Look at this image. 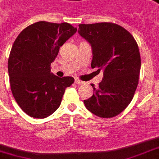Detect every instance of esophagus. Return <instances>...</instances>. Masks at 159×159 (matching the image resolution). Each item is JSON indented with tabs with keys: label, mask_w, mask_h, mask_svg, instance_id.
<instances>
[{
	"label": "esophagus",
	"mask_w": 159,
	"mask_h": 159,
	"mask_svg": "<svg viewBox=\"0 0 159 159\" xmlns=\"http://www.w3.org/2000/svg\"><path fill=\"white\" fill-rule=\"evenodd\" d=\"M75 83L77 84V85H82V84H83L84 82H82V81H80L79 79H76L75 80Z\"/></svg>",
	"instance_id": "obj_1"
}]
</instances>
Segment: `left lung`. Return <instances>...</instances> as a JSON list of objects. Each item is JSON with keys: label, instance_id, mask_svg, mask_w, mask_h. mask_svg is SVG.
<instances>
[{"label": "left lung", "instance_id": "left-lung-1", "mask_svg": "<svg viewBox=\"0 0 159 159\" xmlns=\"http://www.w3.org/2000/svg\"><path fill=\"white\" fill-rule=\"evenodd\" d=\"M78 26L80 35L91 45V68L103 69L102 82L98 88L91 84L94 93L84 100L85 106L97 116H116L130 103L138 85V45L133 35L117 24L99 22Z\"/></svg>", "mask_w": 159, "mask_h": 159}]
</instances>
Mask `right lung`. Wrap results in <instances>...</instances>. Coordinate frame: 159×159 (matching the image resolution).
I'll return each instance as SVG.
<instances>
[{
    "label": "right lung",
    "mask_w": 159,
    "mask_h": 159,
    "mask_svg": "<svg viewBox=\"0 0 159 159\" xmlns=\"http://www.w3.org/2000/svg\"><path fill=\"white\" fill-rule=\"evenodd\" d=\"M76 31L67 22L41 21L25 28L14 41L8 61L9 82L16 102L28 116H49L61 105L65 89L74 82L73 77L51 73V64L60 47Z\"/></svg>",
    "instance_id": "right-lung-1"
}]
</instances>
